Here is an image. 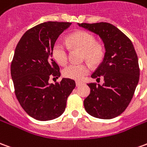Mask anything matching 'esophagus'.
<instances>
[{
  "instance_id": "1",
  "label": "esophagus",
  "mask_w": 147,
  "mask_h": 147,
  "mask_svg": "<svg viewBox=\"0 0 147 147\" xmlns=\"http://www.w3.org/2000/svg\"><path fill=\"white\" fill-rule=\"evenodd\" d=\"M76 84L77 87H79V86H80L81 84H83L84 83H83V82H80V81H76Z\"/></svg>"
}]
</instances>
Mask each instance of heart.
<instances>
[{
  "label": "heart",
  "instance_id": "b5f03b06",
  "mask_svg": "<svg viewBox=\"0 0 147 147\" xmlns=\"http://www.w3.org/2000/svg\"><path fill=\"white\" fill-rule=\"evenodd\" d=\"M67 40L71 46L82 50V59H87L92 65H97L102 62L105 54V49L102 43L95 41L94 35L86 31H78L71 34ZM54 59L60 65H65L68 59L67 49L62 42L56 41L52 50ZM89 66L87 63H71L63 70V76L81 80L89 72Z\"/></svg>",
  "mask_w": 147,
  "mask_h": 147
}]
</instances>
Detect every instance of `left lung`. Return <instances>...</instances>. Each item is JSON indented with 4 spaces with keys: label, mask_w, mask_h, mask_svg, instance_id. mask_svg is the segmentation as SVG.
Returning <instances> with one entry per match:
<instances>
[{
    "label": "left lung",
    "mask_w": 147,
    "mask_h": 147,
    "mask_svg": "<svg viewBox=\"0 0 147 147\" xmlns=\"http://www.w3.org/2000/svg\"><path fill=\"white\" fill-rule=\"evenodd\" d=\"M78 24L98 35L106 50L102 62L91 75L97 80L103 77L104 83L88 84L91 92L84 101L85 110L98 119L115 118L131 102L139 80L138 56L133 44L123 32L109 23Z\"/></svg>",
    "instance_id": "obj_1"
}]
</instances>
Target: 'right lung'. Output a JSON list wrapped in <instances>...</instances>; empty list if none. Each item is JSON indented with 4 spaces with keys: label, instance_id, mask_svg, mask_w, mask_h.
Returning a JSON list of instances; mask_svg holds the SVG:
<instances>
[{
    "label": "right lung",
    "instance_id": "right-lung-1",
    "mask_svg": "<svg viewBox=\"0 0 147 147\" xmlns=\"http://www.w3.org/2000/svg\"><path fill=\"white\" fill-rule=\"evenodd\" d=\"M71 23L48 21L32 28L20 38L11 63V76L17 100L35 119L48 121L60 116L67 97L76 87L71 79L56 84L52 77L60 76L59 67L52 57L57 38Z\"/></svg>",
    "mask_w": 147,
    "mask_h": 147
}]
</instances>
